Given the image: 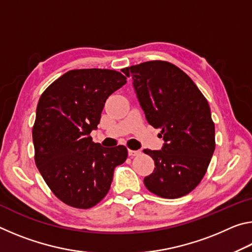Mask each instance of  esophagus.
<instances>
[{
	"mask_svg": "<svg viewBox=\"0 0 252 252\" xmlns=\"http://www.w3.org/2000/svg\"><path fill=\"white\" fill-rule=\"evenodd\" d=\"M140 153H141V151L140 150H129L127 151V155H129V157H135V156H139Z\"/></svg>",
	"mask_w": 252,
	"mask_h": 252,
	"instance_id": "esophagus-1",
	"label": "esophagus"
}]
</instances>
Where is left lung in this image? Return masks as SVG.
I'll return each instance as SVG.
<instances>
[{
	"instance_id": "left-lung-1",
	"label": "left lung",
	"mask_w": 252,
	"mask_h": 252,
	"mask_svg": "<svg viewBox=\"0 0 252 252\" xmlns=\"http://www.w3.org/2000/svg\"><path fill=\"white\" fill-rule=\"evenodd\" d=\"M122 72L133 81L147 121L161 130L164 141L161 150H144L156 165L144 186L162 198L188 194L202 180L216 147L208 101L193 81L169 62L149 61Z\"/></svg>"
}]
</instances>
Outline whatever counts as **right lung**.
Instances as JSON below:
<instances>
[{
    "label": "right lung",
    "mask_w": 252,
    "mask_h": 252,
    "mask_svg": "<svg viewBox=\"0 0 252 252\" xmlns=\"http://www.w3.org/2000/svg\"><path fill=\"white\" fill-rule=\"evenodd\" d=\"M126 83L120 72L72 70L41 95L33 126L35 163L52 192L71 207L88 209L109 192L114 168L126 160V147L92 141L108 97Z\"/></svg>",
    "instance_id": "1"
}]
</instances>
